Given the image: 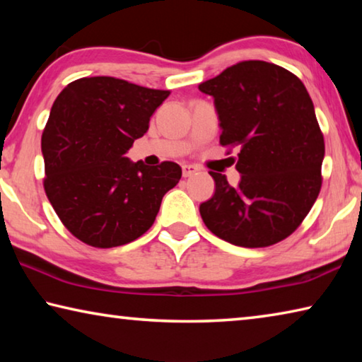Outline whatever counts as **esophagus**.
<instances>
[{
  "mask_svg": "<svg viewBox=\"0 0 362 362\" xmlns=\"http://www.w3.org/2000/svg\"><path fill=\"white\" fill-rule=\"evenodd\" d=\"M198 170H199L198 166H193V164H183V166H182L183 177H192V175L198 173Z\"/></svg>",
  "mask_w": 362,
  "mask_h": 362,
  "instance_id": "34e87169",
  "label": "esophagus"
}]
</instances>
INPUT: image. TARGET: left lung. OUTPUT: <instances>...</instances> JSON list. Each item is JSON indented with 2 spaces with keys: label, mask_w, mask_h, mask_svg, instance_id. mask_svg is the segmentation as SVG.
Masks as SVG:
<instances>
[{
  "label": "left lung",
  "mask_w": 362,
  "mask_h": 362,
  "mask_svg": "<svg viewBox=\"0 0 362 362\" xmlns=\"http://www.w3.org/2000/svg\"><path fill=\"white\" fill-rule=\"evenodd\" d=\"M214 97L220 144L240 145L238 187L211 173L216 193L199 206L214 235L267 247L292 235L321 189L324 137L300 79L283 66L246 60L201 83Z\"/></svg>",
  "instance_id": "obj_1"
}]
</instances>
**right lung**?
Returning a JSON list of instances; mask_svg holds the SVG:
<instances>
[{"label": "right lung", "instance_id": "add662e5", "mask_svg": "<svg viewBox=\"0 0 362 362\" xmlns=\"http://www.w3.org/2000/svg\"><path fill=\"white\" fill-rule=\"evenodd\" d=\"M168 95L94 76L70 83L54 102L41 137L45 189L79 241L107 249L137 240L155 222L163 196L179 183L177 163L148 168L124 158Z\"/></svg>", "mask_w": 362, "mask_h": 362}]
</instances>
